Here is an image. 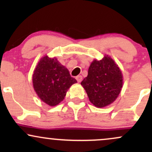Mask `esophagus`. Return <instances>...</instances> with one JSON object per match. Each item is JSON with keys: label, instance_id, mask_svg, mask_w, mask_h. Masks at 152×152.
<instances>
[{"label": "esophagus", "instance_id": "34e87169", "mask_svg": "<svg viewBox=\"0 0 152 152\" xmlns=\"http://www.w3.org/2000/svg\"><path fill=\"white\" fill-rule=\"evenodd\" d=\"M82 78H83V77H82V76H81V75H78V76H77L76 77V79L77 80L78 83H80V82L82 81Z\"/></svg>", "mask_w": 152, "mask_h": 152}]
</instances>
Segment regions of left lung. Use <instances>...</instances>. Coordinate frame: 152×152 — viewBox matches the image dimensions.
Masks as SVG:
<instances>
[{
  "label": "left lung",
  "mask_w": 152,
  "mask_h": 152,
  "mask_svg": "<svg viewBox=\"0 0 152 152\" xmlns=\"http://www.w3.org/2000/svg\"><path fill=\"white\" fill-rule=\"evenodd\" d=\"M89 101L97 108L110 105L117 99L123 86V75L109 56L94 59L88 68V76L81 83Z\"/></svg>",
  "instance_id": "obj_1"
}]
</instances>
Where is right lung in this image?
Returning <instances> with one entry per match:
<instances>
[{
    "label": "right lung",
    "mask_w": 152,
    "mask_h": 152,
    "mask_svg": "<svg viewBox=\"0 0 152 152\" xmlns=\"http://www.w3.org/2000/svg\"><path fill=\"white\" fill-rule=\"evenodd\" d=\"M33 86L39 99L50 106L58 105L64 99L66 92L74 83L67 68L56 57L46 55L38 61L32 77Z\"/></svg>",
    "instance_id": "1"
}]
</instances>
